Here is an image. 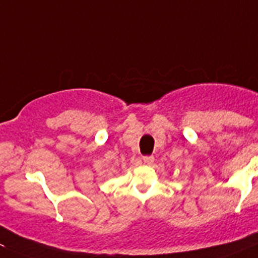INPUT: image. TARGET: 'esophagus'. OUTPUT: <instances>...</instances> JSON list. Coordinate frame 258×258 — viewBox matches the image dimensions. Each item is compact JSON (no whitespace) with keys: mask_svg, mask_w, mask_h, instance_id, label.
Here are the masks:
<instances>
[{"mask_svg":"<svg viewBox=\"0 0 258 258\" xmlns=\"http://www.w3.org/2000/svg\"><path fill=\"white\" fill-rule=\"evenodd\" d=\"M143 161L146 164H152L154 162V157L153 156H144Z\"/></svg>","mask_w":258,"mask_h":258,"instance_id":"1","label":"esophagus"}]
</instances>
